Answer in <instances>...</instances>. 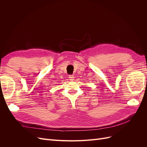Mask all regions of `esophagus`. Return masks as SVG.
I'll list each match as a JSON object with an SVG mask.
<instances>
[{"mask_svg": "<svg viewBox=\"0 0 147 147\" xmlns=\"http://www.w3.org/2000/svg\"><path fill=\"white\" fill-rule=\"evenodd\" d=\"M69 78L70 81H74V78H75V77H74V75H69Z\"/></svg>", "mask_w": 147, "mask_h": 147, "instance_id": "1", "label": "esophagus"}]
</instances>
